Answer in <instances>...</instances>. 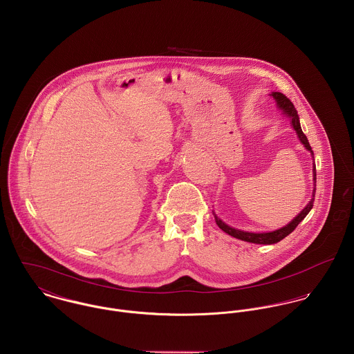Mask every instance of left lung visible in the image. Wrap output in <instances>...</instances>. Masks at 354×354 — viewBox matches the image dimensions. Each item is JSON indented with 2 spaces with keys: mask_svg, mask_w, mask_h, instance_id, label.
<instances>
[{
  "mask_svg": "<svg viewBox=\"0 0 354 354\" xmlns=\"http://www.w3.org/2000/svg\"><path fill=\"white\" fill-rule=\"evenodd\" d=\"M272 96L274 97L275 102H277V106H278V109L285 114V115H288L290 120H292V126H293V129L296 130V133H297V137L300 138V141H301V144L306 147V149L307 151H310L311 152V155L314 156V152H313V148H311V145H310V142H308V140H307V137H306V134L303 133V130H301V126H300V120H299V115H297V111H296V109H295V106H293V103L283 95V93H281V92H273L272 93ZM313 172H314V185L316 183V168L313 169ZM315 187H316V185H315ZM314 187V193H313V199L308 202V205L288 224V225H285V227H282V228H279V230H277V231H273V232H263V234H254V232H245V231H240V230H235V228H232V227H230V225H227L224 221H221L216 214H214V218H216V223H217V225L225 232V234H228V235L234 236L236 239H240V240H244V241H248V243H255V244H274V243H278L279 240H282L283 237H286V236L289 235V234H292L295 230H296V227L306 218V216L310 213V210L313 209V206H314V201H315V189Z\"/></svg>",
  "mask_w": 354,
  "mask_h": 354,
  "instance_id": "obj_1",
  "label": "left lung"
}]
</instances>
